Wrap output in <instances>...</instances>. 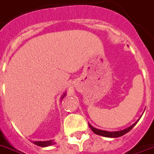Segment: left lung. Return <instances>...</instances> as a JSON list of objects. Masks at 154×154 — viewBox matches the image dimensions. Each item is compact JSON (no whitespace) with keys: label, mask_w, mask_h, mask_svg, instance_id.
Returning <instances> with one entry per match:
<instances>
[{"label":"left lung","mask_w":154,"mask_h":154,"mask_svg":"<svg viewBox=\"0 0 154 154\" xmlns=\"http://www.w3.org/2000/svg\"><path fill=\"white\" fill-rule=\"evenodd\" d=\"M139 120H140V118H139ZM139 120H137L133 125H131V126H129V127H127V128H125V129L124 130H121V131H103V130L97 129V128H95L94 126H92V125H90V124H88V125H89L90 129L94 132L95 134L102 136V137H121V136L125 135V133H127L128 131H130L134 127V125L137 123V121H138Z\"/></svg>","instance_id":"obj_1"}]
</instances>
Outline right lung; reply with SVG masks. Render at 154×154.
Here are the masks:
<instances>
[{
	"mask_svg": "<svg viewBox=\"0 0 154 154\" xmlns=\"http://www.w3.org/2000/svg\"><path fill=\"white\" fill-rule=\"evenodd\" d=\"M66 93H64V94L61 96V98H60V100H62L63 98L66 96ZM33 143L35 144V145H37V146H39V147H49V146H51V145H53V144H55V142H54V140H49V141H35V142H33Z\"/></svg>",
	"mask_w": 154,
	"mask_h": 154,
	"instance_id": "obj_1",
	"label": "right lung"
}]
</instances>
